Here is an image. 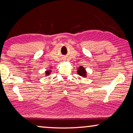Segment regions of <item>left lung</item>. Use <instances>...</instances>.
Instances as JSON below:
<instances>
[{
    "instance_id": "left-lung-1",
    "label": "left lung",
    "mask_w": 133,
    "mask_h": 133,
    "mask_svg": "<svg viewBox=\"0 0 133 133\" xmlns=\"http://www.w3.org/2000/svg\"><path fill=\"white\" fill-rule=\"evenodd\" d=\"M77 72H78V73L80 75V76L84 77V78H85V77L86 76L85 70V69L82 66L79 67V68L78 69V70Z\"/></svg>"
}]
</instances>
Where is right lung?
Masks as SVG:
<instances>
[{"instance_id": "1", "label": "right lung", "mask_w": 133, "mask_h": 133, "mask_svg": "<svg viewBox=\"0 0 133 133\" xmlns=\"http://www.w3.org/2000/svg\"><path fill=\"white\" fill-rule=\"evenodd\" d=\"M46 75H49V74H50V72H49V71H46Z\"/></svg>"}]
</instances>
